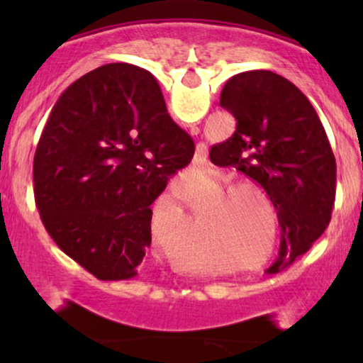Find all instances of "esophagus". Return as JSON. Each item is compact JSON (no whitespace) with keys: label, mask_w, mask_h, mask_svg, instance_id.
Listing matches in <instances>:
<instances>
[{"label":"esophagus","mask_w":363,"mask_h":363,"mask_svg":"<svg viewBox=\"0 0 363 363\" xmlns=\"http://www.w3.org/2000/svg\"><path fill=\"white\" fill-rule=\"evenodd\" d=\"M191 133H193V135H198V133H199V128L196 126V124H194V126H191Z\"/></svg>","instance_id":"obj_1"}]
</instances>
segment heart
Segmentation results:
<instances>
[{"mask_svg": "<svg viewBox=\"0 0 363 363\" xmlns=\"http://www.w3.org/2000/svg\"><path fill=\"white\" fill-rule=\"evenodd\" d=\"M228 184L227 179L220 177L211 186V189H220ZM250 194L247 195V193ZM251 194L266 201L268 196L259 186L251 182H237L228 186L215 198V205H222L220 208L218 230L220 234L232 237L237 242L244 244L252 256H262L268 249L269 242V227L268 222L262 216V208L257 205L256 199ZM273 247L277 244V234L273 232Z\"/></svg>", "mask_w": 363, "mask_h": 363, "instance_id": "b5f03b06", "label": "heart"}]
</instances>
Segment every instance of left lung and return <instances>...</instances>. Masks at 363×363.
Listing matches in <instances>:
<instances>
[{
    "instance_id": "left-lung-1",
    "label": "left lung",
    "mask_w": 363,
    "mask_h": 363,
    "mask_svg": "<svg viewBox=\"0 0 363 363\" xmlns=\"http://www.w3.org/2000/svg\"><path fill=\"white\" fill-rule=\"evenodd\" d=\"M220 106L234 116V135L210 150L218 167H235L259 184L277 208L280 256L269 273L312 247L331 220L336 160L309 99L294 83L254 69L225 83Z\"/></svg>"
}]
</instances>
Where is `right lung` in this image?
Returning a JSON list of instances; mask_svg holds the SVG:
<instances>
[{
  "label": "right lung",
  "instance_id": "add662e5",
  "mask_svg": "<svg viewBox=\"0 0 363 363\" xmlns=\"http://www.w3.org/2000/svg\"><path fill=\"white\" fill-rule=\"evenodd\" d=\"M193 155L153 74L104 65L62 91L40 135V220L57 247L99 280L136 277L152 244L150 206Z\"/></svg>",
  "mask_w": 363,
  "mask_h": 363
}]
</instances>
